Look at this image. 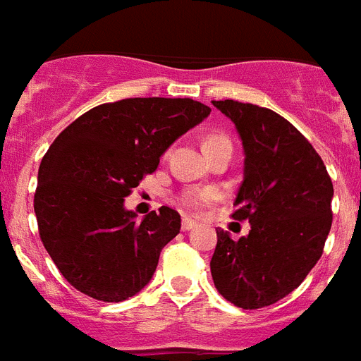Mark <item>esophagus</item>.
I'll return each mask as SVG.
<instances>
[{"instance_id": "34e87169", "label": "esophagus", "mask_w": 361, "mask_h": 361, "mask_svg": "<svg viewBox=\"0 0 361 361\" xmlns=\"http://www.w3.org/2000/svg\"><path fill=\"white\" fill-rule=\"evenodd\" d=\"M195 220H190V218H183V220H181V229H183V231H190V229H195Z\"/></svg>"}]
</instances>
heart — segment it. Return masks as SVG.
<instances>
[{"label":"heart","mask_w":361,"mask_h":361,"mask_svg":"<svg viewBox=\"0 0 361 361\" xmlns=\"http://www.w3.org/2000/svg\"><path fill=\"white\" fill-rule=\"evenodd\" d=\"M218 145H231L229 137L226 134H220V132H213V134H207L204 141L205 152L211 150V148L218 147ZM220 198V192L213 187H204V189H187L183 190L180 196H178V204L181 209H185L189 213H202L205 207L213 205L214 202H218Z\"/></svg>","instance_id":"1"}]
</instances>
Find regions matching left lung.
<instances>
[{"label": "left lung", "instance_id": "obj_1", "mask_svg": "<svg viewBox=\"0 0 361 361\" xmlns=\"http://www.w3.org/2000/svg\"><path fill=\"white\" fill-rule=\"evenodd\" d=\"M235 123L244 145V181L235 220L247 237L216 229L214 286L235 307L264 308L286 298L319 260L332 226L334 187L326 166L292 123L268 108L213 101Z\"/></svg>", "mask_w": 361, "mask_h": 361}]
</instances>
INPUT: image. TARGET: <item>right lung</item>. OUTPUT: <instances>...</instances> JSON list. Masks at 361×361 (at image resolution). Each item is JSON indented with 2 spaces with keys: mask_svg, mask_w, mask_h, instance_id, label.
Listing matches in <instances>:
<instances>
[{
  "mask_svg": "<svg viewBox=\"0 0 361 361\" xmlns=\"http://www.w3.org/2000/svg\"><path fill=\"white\" fill-rule=\"evenodd\" d=\"M209 114L192 99L135 97L95 106L54 139L38 169L35 213L45 250L73 288L119 302L147 286L181 218L163 205L137 222L124 198Z\"/></svg>",
  "mask_w": 361,
  "mask_h": 361,
  "instance_id": "right-lung-1",
  "label": "right lung"
}]
</instances>
